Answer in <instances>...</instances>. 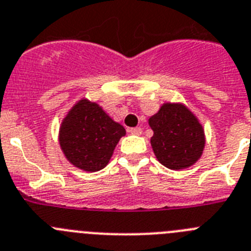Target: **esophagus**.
I'll list each match as a JSON object with an SVG mask.
<instances>
[{"mask_svg": "<svg viewBox=\"0 0 251 251\" xmlns=\"http://www.w3.org/2000/svg\"><path fill=\"white\" fill-rule=\"evenodd\" d=\"M127 131L132 135H141L142 134V128L141 127H130Z\"/></svg>", "mask_w": 251, "mask_h": 251, "instance_id": "obj_1", "label": "esophagus"}]
</instances>
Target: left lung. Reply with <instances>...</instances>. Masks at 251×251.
Wrapping results in <instances>:
<instances>
[{"mask_svg": "<svg viewBox=\"0 0 251 251\" xmlns=\"http://www.w3.org/2000/svg\"><path fill=\"white\" fill-rule=\"evenodd\" d=\"M151 146L156 159L171 170L186 169L201 156L205 145L201 124L181 103H165L149 119Z\"/></svg>", "mask_w": 251, "mask_h": 251, "instance_id": "1", "label": "left lung"}]
</instances>
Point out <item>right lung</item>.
Listing matches in <instances>:
<instances>
[{
	"label": "right lung",
	"mask_w": 251,
	"mask_h": 251,
	"mask_svg": "<svg viewBox=\"0 0 251 251\" xmlns=\"http://www.w3.org/2000/svg\"><path fill=\"white\" fill-rule=\"evenodd\" d=\"M124 126L115 123L98 103L81 100L65 117L60 128V145L76 168L99 171L109 164Z\"/></svg>",
	"instance_id": "1"
}]
</instances>
